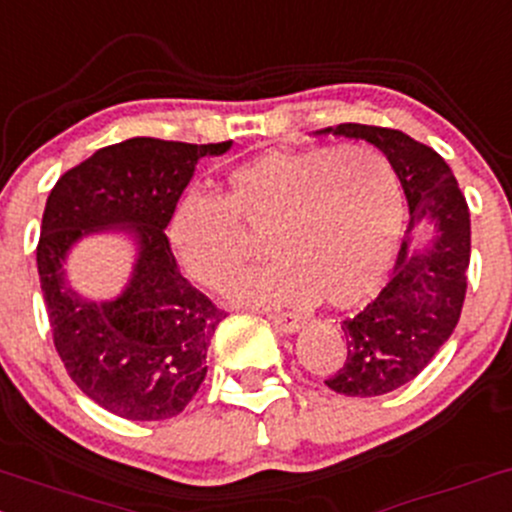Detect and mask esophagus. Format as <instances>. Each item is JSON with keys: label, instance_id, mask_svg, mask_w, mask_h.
<instances>
[{"label": "esophagus", "instance_id": "obj_1", "mask_svg": "<svg viewBox=\"0 0 512 512\" xmlns=\"http://www.w3.org/2000/svg\"><path fill=\"white\" fill-rule=\"evenodd\" d=\"M267 318L272 320V325L279 330V333H296V330L303 325L299 316H294V313H284V311L267 313Z\"/></svg>", "mask_w": 512, "mask_h": 512}]
</instances>
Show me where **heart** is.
<instances>
[{"instance_id":"heart-1","label":"heart","mask_w":512,"mask_h":512,"mask_svg":"<svg viewBox=\"0 0 512 512\" xmlns=\"http://www.w3.org/2000/svg\"><path fill=\"white\" fill-rule=\"evenodd\" d=\"M226 199L187 192L170 240L189 277L218 286L243 265V228L267 230L265 267L235 274L226 296L252 306H355L384 279L403 230L406 201L379 150H274L235 167Z\"/></svg>"}]
</instances>
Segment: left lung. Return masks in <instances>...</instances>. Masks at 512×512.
Here are the masks:
<instances>
[{"mask_svg":"<svg viewBox=\"0 0 512 512\" xmlns=\"http://www.w3.org/2000/svg\"><path fill=\"white\" fill-rule=\"evenodd\" d=\"M316 133L376 145L401 179L411 213L391 279L364 311L342 320L347 357L325 381L345 396H381L413 381L457 328L471 252L469 206L447 162L406 133L362 123ZM425 227L433 228L431 238L418 244Z\"/></svg>","mask_w":512,"mask_h":512,"instance_id":"left-lung-1","label":"left lung"}]
</instances>
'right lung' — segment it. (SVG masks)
Wrapping results in <instances>:
<instances>
[{
  "label": "right lung",
  "mask_w": 512,
  "mask_h": 512,
  "mask_svg": "<svg viewBox=\"0 0 512 512\" xmlns=\"http://www.w3.org/2000/svg\"><path fill=\"white\" fill-rule=\"evenodd\" d=\"M230 145L123 140L67 170L48 196L36 262L55 350L80 391L119 418H174L204 381L226 313L182 277L165 228L196 162ZM97 232L137 245L132 279L111 302L87 300L64 274L71 247Z\"/></svg>",
  "instance_id": "obj_1"
}]
</instances>
